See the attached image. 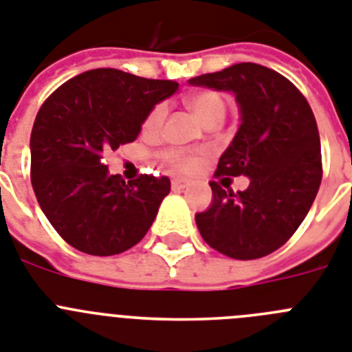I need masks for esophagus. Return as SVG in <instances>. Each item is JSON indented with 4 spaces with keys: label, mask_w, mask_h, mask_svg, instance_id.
<instances>
[{
    "label": "esophagus",
    "mask_w": 352,
    "mask_h": 352,
    "mask_svg": "<svg viewBox=\"0 0 352 352\" xmlns=\"http://www.w3.org/2000/svg\"><path fill=\"white\" fill-rule=\"evenodd\" d=\"M170 185H173V190H183V188H187L190 185V182L185 178H174Z\"/></svg>",
    "instance_id": "34e87169"
}]
</instances>
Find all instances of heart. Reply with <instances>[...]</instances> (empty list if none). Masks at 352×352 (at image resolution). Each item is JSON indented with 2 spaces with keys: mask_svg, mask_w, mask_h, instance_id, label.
<instances>
[{
  "mask_svg": "<svg viewBox=\"0 0 352 352\" xmlns=\"http://www.w3.org/2000/svg\"><path fill=\"white\" fill-rule=\"evenodd\" d=\"M187 104L194 112V116L206 126L217 124L219 121H222L228 110L226 98L221 92H217V90H199L196 94L188 96ZM165 117H167V104H155L146 116V119H144V133H158L162 130V126H164ZM203 155H205L203 151H187V149L173 147V149H167V151L162 153V160L169 167H173V169L188 173V170H194L201 164Z\"/></svg>",
  "mask_w": 352,
  "mask_h": 352,
  "instance_id": "obj_1",
  "label": "heart"
}]
</instances>
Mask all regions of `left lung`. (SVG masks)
I'll return each instance as SVG.
<instances>
[{
    "instance_id": "1",
    "label": "left lung",
    "mask_w": 352,
    "mask_h": 352,
    "mask_svg": "<svg viewBox=\"0 0 352 352\" xmlns=\"http://www.w3.org/2000/svg\"><path fill=\"white\" fill-rule=\"evenodd\" d=\"M190 85L231 90L242 124L219 158L210 182L213 201L196 215L206 244L235 260L274 253L310 212L322 179L315 116L301 90L283 74L253 62L190 78ZM248 175L245 191L229 188Z\"/></svg>"
}]
</instances>
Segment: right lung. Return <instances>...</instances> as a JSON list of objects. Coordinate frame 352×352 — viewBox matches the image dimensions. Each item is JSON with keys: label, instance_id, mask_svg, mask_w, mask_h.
Instances as JSON below:
<instances>
[{"label": "right lung", "instance_id": "1", "mask_svg": "<svg viewBox=\"0 0 352 352\" xmlns=\"http://www.w3.org/2000/svg\"><path fill=\"white\" fill-rule=\"evenodd\" d=\"M178 83L147 80L119 69H92L71 78L42 103L33 122L32 187L62 239L94 256L139 244L170 190L167 176L124 182L108 174L107 151L133 142L156 103Z\"/></svg>", "mask_w": 352, "mask_h": 352}]
</instances>
